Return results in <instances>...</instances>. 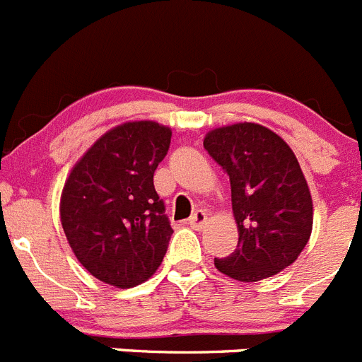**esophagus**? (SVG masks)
Listing matches in <instances>:
<instances>
[{"mask_svg": "<svg viewBox=\"0 0 362 362\" xmlns=\"http://www.w3.org/2000/svg\"><path fill=\"white\" fill-rule=\"evenodd\" d=\"M188 223H190L192 228H196V230L203 228V226L209 223V214L204 212V210H197V212L192 214V217L188 219Z\"/></svg>", "mask_w": 362, "mask_h": 362, "instance_id": "obj_1", "label": "esophagus"}]
</instances>
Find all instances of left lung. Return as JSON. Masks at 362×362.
Here are the masks:
<instances>
[{
    "label": "left lung",
    "mask_w": 362,
    "mask_h": 362,
    "mask_svg": "<svg viewBox=\"0 0 362 362\" xmlns=\"http://www.w3.org/2000/svg\"><path fill=\"white\" fill-rule=\"evenodd\" d=\"M203 145L228 174L239 233L238 248L214 264L241 283L276 276L299 257L313 225L296 153L276 132L246 121L210 130Z\"/></svg>",
    "instance_id": "1"
}]
</instances>
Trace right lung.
Returning <instances> with one entry per match:
<instances>
[{
  "mask_svg": "<svg viewBox=\"0 0 362 362\" xmlns=\"http://www.w3.org/2000/svg\"><path fill=\"white\" fill-rule=\"evenodd\" d=\"M170 137L156 121L117 124L83 153L63 187L59 216L74 255L116 288L152 277L174 233L153 188Z\"/></svg>",
  "mask_w": 362,
  "mask_h": 362,
  "instance_id": "add662e5",
  "label": "right lung"
}]
</instances>
